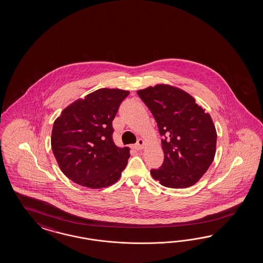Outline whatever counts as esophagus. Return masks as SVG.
Masks as SVG:
<instances>
[{
  "label": "esophagus",
  "mask_w": 263,
  "mask_h": 263,
  "mask_svg": "<svg viewBox=\"0 0 263 263\" xmlns=\"http://www.w3.org/2000/svg\"><path fill=\"white\" fill-rule=\"evenodd\" d=\"M144 144H145L144 140H143V139H139L138 142H137V143H136L133 147L135 148L136 151H141V149H143Z\"/></svg>",
  "instance_id": "esophagus-1"
}]
</instances>
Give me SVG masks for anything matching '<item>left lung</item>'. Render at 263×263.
I'll return each mask as SVG.
<instances>
[{"label":"left lung","mask_w":263,"mask_h":263,"mask_svg":"<svg viewBox=\"0 0 263 263\" xmlns=\"http://www.w3.org/2000/svg\"><path fill=\"white\" fill-rule=\"evenodd\" d=\"M159 128L164 162L151 174L168 188H188L206 173L215 157L217 132L210 115L181 88L167 84L139 89Z\"/></svg>","instance_id":"8db88e82"}]
</instances>
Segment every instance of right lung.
Segmentation results:
<instances>
[{
    "mask_svg": "<svg viewBox=\"0 0 263 263\" xmlns=\"http://www.w3.org/2000/svg\"><path fill=\"white\" fill-rule=\"evenodd\" d=\"M130 93L120 88H100L64 108L54 121L51 146L66 177L90 189L116 183L130 157L128 146L112 141V120Z\"/></svg>",
    "mask_w": 263,
    "mask_h": 263,
    "instance_id": "right-lung-1",
    "label": "right lung"
}]
</instances>
